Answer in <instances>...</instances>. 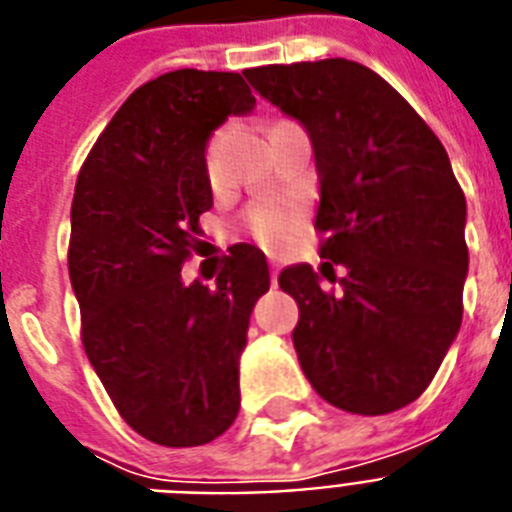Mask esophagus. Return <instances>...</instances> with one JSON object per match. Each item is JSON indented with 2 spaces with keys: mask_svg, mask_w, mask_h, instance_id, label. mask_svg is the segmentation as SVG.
Segmentation results:
<instances>
[{
  "mask_svg": "<svg viewBox=\"0 0 512 512\" xmlns=\"http://www.w3.org/2000/svg\"><path fill=\"white\" fill-rule=\"evenodd\" d=\"M277 272H280V269H277L275 261H269V275H272V285L277 283Z\"/></svg>",
  "mask_w": 512,
  "mask_h": 512,
  "instance_id": "obj_1",
  "label": "esophagus"
}]
</instances>
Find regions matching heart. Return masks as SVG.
<instances>
[{
	"mask_svg": "<svg viewBox=\"0 0 512 512\" xmlns=\"http://www.w3.org/2000/svg\"><path fill=\"white\" fill-rule=\"evenodd\" d=\"M219 133L208 141V168L213 170L216 165V152H219ZM301 221V205L299 202H259L253 205L245 224L251 229V235L259 240L261 245L269 248H280L293 237V232L299 229Z\"/></svg>",
	"mask_w": 512,
	"mask_h": 512,
	"instance_id": "heart-1",
	"label": "heart"
}]
</instances>
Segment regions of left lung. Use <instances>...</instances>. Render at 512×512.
I'll return each mask as SVG.
<instances>
[{"mask_svg":"<svg viewBox=\"0 0 512 512\" xmlns=\"http://www.w3.org/2000/svg\"><path fill=\"white\" fill-rule=\"evenodd\" d=\"M310 133L320 178V256L277 283L299 304L293 347L331 406L379 417L427 390L462 326L465 194L427 122L376 71L347 58L245 71Z\"/></svg>","mask_w":512,"mask_h":512,"instance_id":"1","label":"left lung"}]
</instances>
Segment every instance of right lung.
<instances>
[{"instance_id": "right-lung-1", "label": "right lung", "mask_w": 512, "mask_h": 512, "mask_svg": "<svg viewBox=\"0 0 512 512\" xmlns=\"http://www.w3.org/2000/svg\"><path fill=\"white\" fill-rule=\"evenodd\" d=\"M256 98L235 71L178 69L120 106L79 170L69 277L87 360L146 441L184 449L227 433L240 411V355L269 291L256 245L237 243L216 285H186L213 192L205 146Z\"/></svg>"}]
</instances>
